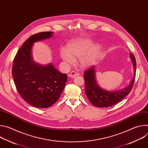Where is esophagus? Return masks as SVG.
<instances>
[{
    "instance_id": "esophagus-1",
    "label": "esophagus",
    "mask_w": 148,
    "mask_h": 148,
    "mask_svg": "<svg viewBox=\"0 0 148 148\" xmlns=\"http://www.w3.org/2000/svg\"><path fill=\"white\" fill-rule=\"evenodd\" d=\"M76 75H77V74L74 71H72L71 72H70V73L69 74V77H70L71 78H74L76 77Z\"/></svg>"
}]
</instances>
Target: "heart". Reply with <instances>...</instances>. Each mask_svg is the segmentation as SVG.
<instances>
[{"label":"heart","instance_id":"obj_1","mask_svg":"<svg viewBox=\"0 0 148 148\" xmlns=\"http://www.w3.org/2000/svg\"><path fill=\"white\" fill-rule=\"evenodd\" d=\"M93 45V41L89 38L73 40L67 44L66 49H62L60 50L61 57L69 64L74 61V58L79 57L81 66H92L95 62L99 49L98 45L92 47Z\"/></svg>","mask_w":148,"mask_h":148}]
</instances>
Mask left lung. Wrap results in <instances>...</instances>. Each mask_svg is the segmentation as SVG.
Listing matches in <instances>:
<instances>
[{"instance_id": "1", "label": "left lung", "mask_w": 148, "mask_h": 148, "mask_svg": "<svg viewBox=\"0 0 148 148\" xmlns=\"http://www.w3.org/2000/svg\"><path fill=\"white\" fill-rule=\"evenodd\" d=\"M130 57L133 62L134 69V77L128 86L123 90L116 91H108L100 88L95 79V71L94 67L92 66L84 71V78L85 81V92L90 102L97 107H108L120 102L131 92L135 79L136 62L132 54Z\"/></svg>"}]
</instances>
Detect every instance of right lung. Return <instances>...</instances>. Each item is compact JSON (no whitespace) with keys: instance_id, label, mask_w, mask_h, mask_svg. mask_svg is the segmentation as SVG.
Segmentation results:
<instances>
[{"instance_id":"right-lung-1","label":"right lung","mask_w":148,"mask_h":148,"mask_svg":"<svg viewBox=\"0 0 148 148\" xmlns=\"http://www.w3.org/2000/svg\"><path fill=\"white\" fill-rule=\"evenodd\" d=\"M52 32L32 35L20 48L13 62L12 75L17 90L32 106L46 108L60 98L67 81L62 74L50 64L40 66L32 58L31 50L34 42L49 38Z\"/></svg>"}]
</instances>
